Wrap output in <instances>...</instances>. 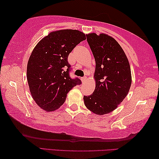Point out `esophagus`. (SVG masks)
Returning <instances> with one entry per match:
<instances>
[{
  "label": "esophagus",
  "mask_w": 159,
  "mask_h": 159,
  "mask_svg": "<svg viewBox=\"0 0 159 159\" xmlns=\"http://www.w3.org/2000/svg\"><path fill=\"white\" fill-rule=\"evenodd\" d=\"M86 79H87V77H82V82H84V81H86Z\"/></svg>",
  "instance_id": "esophagus-1"
}]
</instances>
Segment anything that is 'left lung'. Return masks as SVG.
Listing matches in <instances>:
<instances>
[{"mask_svg": "<svg viewBox=\"0 0 159 159\" xmlns=\"http://www.w3.org/2000/svg\"><path fill=\"white\" fill-rule=\"evenodd\" d=\"M96 61V88L92 94L84 96V104L97 115L111 113L124 100L132 83L128 60L120 44L105 34L87 35Z\"/></svg>", "mask_w": 159, "mask_h": 159, "instance_id": "obj_1", "label": "left lung"}]
</instances>
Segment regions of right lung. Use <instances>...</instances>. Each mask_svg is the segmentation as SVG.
<instances>
[{
	"instance_id": "1",
	"label": "right lung",
	"mask_w": 159,
	"mask_h": 159,
	"mask_svg": "<svg viewBox=\"0 0 159 159\" xmlns=\"http://www.w3.org/2000/svg\"><path fill=\"white\" fill-rule=\"evenodd\" d=\"M86 39L83 32L63 30L51 32L34 48L29 59L27 78L34 100L46 111L58 109L66 101L67 93L81 80L70 77V52Z\"/></svg>"
}]
</instances>
